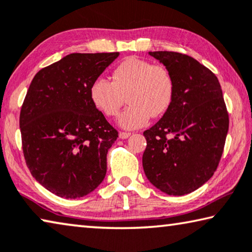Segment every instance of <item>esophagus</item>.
<instances>
[{
	"label": "esophagus",
	"instance_id": "obj_1",
	"mask_svg": "<svg viewBox=\"0 0 252 252\" xmlns=\"http://www.w3.org/2000/svg\"><path fill=\"white\" fill-rule=\"evenodd\" d=\"M129 136H130V133H129V131H121V133H119V137H121L122 139L128 138Z\"/></svg>",
	"mask_w": 252,
	"mask_h": 252
}]
</instances>
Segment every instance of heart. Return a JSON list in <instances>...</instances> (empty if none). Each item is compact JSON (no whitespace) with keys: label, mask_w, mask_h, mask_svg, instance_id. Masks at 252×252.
<instances>
[{"label":"heart","mask_w":252,"mask_h":252,"mask_svg":"<svg viewBox=\"0 0 252 252\" xmlns=\"http://www.w3.org/2000/svg\"><path fill=\"white\" fill-rule=\"evenodd\" d=\"M111 77L113 81L104 77L94 80L90 87V96L100 113L115 117L126 95L129 106L118 119L119 125L126 129L144 126L150 116L160 117L175 98V77L162 64L128 57L115 67Z\"/></svg>","instance_id":"heart-1"}]
</instances>
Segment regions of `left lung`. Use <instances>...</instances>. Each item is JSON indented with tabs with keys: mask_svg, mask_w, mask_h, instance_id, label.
Listing matches in <instances>:
<instances>
[{
	"mask_svg": "<svg viewBox=\"0 0 252 252\" xmlns=\"http://www.w3.org/2000/svg\"><path fill=\"white\" fill-rule=\"evenodd\" d=\"M175 77L171 106L145 130L143 169L150 183L183 196L208 181L218 169L229 114L218 77L199 62L176 52H150Z\"/></svg>",
	"mask_w": 252,
	"mask_h": 252,
	"instance_id": "obj_1",
	"label": "left lung"
}]
</instances>
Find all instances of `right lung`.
Masks as SVG:
<instances>
[{
    "label": "right lung",
    "mask_w": 252,
    "mask_h": 252,
    "mask_svg": "<svg viewBox=\"0 0 252 252\" xmlns=\"http://www.w3.org/2000/svg\"><path fill=\"white\" fill-rule=\"evenodd\" d=\"M119 53H73L41 68L20 111L22 150L32 177L64 198L94 191L118 137L90 96V87Z\"/></svg>",
    "instance_id": "right-lung-1"
}]
</instances>
